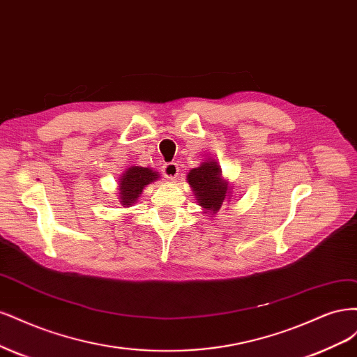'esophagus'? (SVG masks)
<instances>
[{"label": "esophagus", "instance_id": "obj_1", "mask_svg": "<svg viewBox=\"0 0 357 357\" xmlns=\"http://www.w3.org/2000/svg\"><path fill=\"white\" fill-rule=\"evenodd\" d=\"M163 175L167 178V179H176L178 175H179V167L175 162L172 163H166L163 166Z\"/></svg>", "mask_w": 357, "mask_h": 357}]
</instances>
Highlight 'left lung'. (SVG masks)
<instances>
[{"label":"left lung","instance_id":"obj_1","mask_svg":"<svg viewBox=\"0 0 357 357\" xmlns=\"http://www.w3.org/2000/svg\"><path fill=\"white\" fill-rule=\"evenodd\" d=\"M188 182L192 187L200 206L209 212H218L227 197L228 183L221 179V170L213 162L203 163L188 174Z\"/></svg>","mask_w":357,"mask_h":357}]
</instances>
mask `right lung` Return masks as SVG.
<instances>
[{"label":"right lung","mask_w":357,"mask_h":357,"mask_svg":"<svg viewBox=\"0 0 357 357\" xmlns=\"http://www.w3.org/2000/svg\"><path fill=\"white\" fill-rule=\"evenodd\" d=\"M158 178L157 172L148 167L133 166L120 179V200L123 204L130 206L139 197L144 187Z\"/></svg>","instance_id":"add662e5"}]
</instances>
